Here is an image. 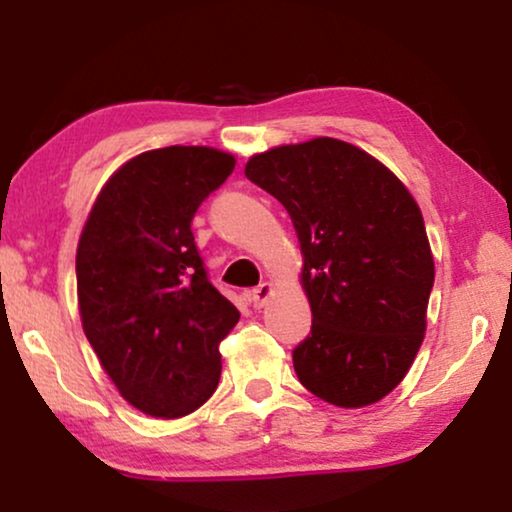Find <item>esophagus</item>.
<instances>
[{"mask_svg": "<svg viewBox=\"0 0 512 512\" xmlns=\"http://www.w3.org/2000/svg\"><path fill=\"white\" fill-rule=\"evenodd\" d=\"M270 296H272V284L263 282V284H258L256 289L249 291V303L254 307H263L265 303H268Z\"/></svg>", "mask_w": 512, "mask_h": 512, "instance_id": "34e87169", "label": "esophagus"}]
</instances>
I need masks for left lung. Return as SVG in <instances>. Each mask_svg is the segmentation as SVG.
I'll return each instance as SVG.
<instances>
[{"label": "left lung", "mask_w": 512, "mask_h": 512, "mask_svg": "<svg viewBox=\"0 0 512 512\" xmlns=\"http://www.w3.org/2000/svg\"><path fill=\"white\" fill-rule=\"evenodd\" d=\"M244 174L286 207L305 258L312 331L293 349L300 384L338 408L377 403L426 331L433 256L415 198L380 160L333 137L258 153Z\"/></svg>", "instance_id": "8db88e82"}]
</instances>
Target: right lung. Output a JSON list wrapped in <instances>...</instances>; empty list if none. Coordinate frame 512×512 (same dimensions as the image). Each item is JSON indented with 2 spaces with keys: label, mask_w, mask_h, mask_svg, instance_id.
<instances>
[{
  "label": "right lung",
  "mask_w": 512,
  "mask_h": 512,
  "mask_svg": "<svg viewBox=\"0 0 512 512\" xmlns=\"http://www.w3.org/2000/svg\"><path fill=\"white\" fill-rule=\"evenodd\" d=\"M235 158L209 146L139 153L97 195L76 249L83 331L121 396L184 417L216 391L240 312L209 282L191 221Z\"/></svg>",
  "instance_id": "1"
}]
</instances>
